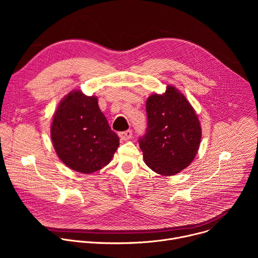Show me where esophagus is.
<instances>
[{"label":"esophagus","instance_id":"esophagus-1","mask_svg":"<svg viewBox=\"0 0 258 258\" xmlns=\"http://www.w3.org/2000/svg\"><path fill=\"white\" fill-rule=\"evenodd\" d=\"M132 136H133V132H132L131 130H127V131H125V132L119 133V138H120L121 140H123V141L130 140V139L132 138Z\"/></svg>","mask_w":258,"mask_h":258}]
</instances>
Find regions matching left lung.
<instances>
[{"label":"left lung","instance_id":"1","mask_svg":"<svg viewBox=\"0 0 258 258\" xmlns=\"http://www.w3.org/2000/svg\"><path fill=\"white\" fill-rule=\"evenodd\" d=\"M146 111V134L139 139L145 163L162 175L178 173L199 149L202 132L195 110L177 89L167 86L164 94L147 99Z\"/></svg>","mask_w":258,"mask_h":258}]
</instances>
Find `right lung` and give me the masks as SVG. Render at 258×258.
<instances>
[{
    "mask_svg": "<svg viewBox=\"0 0 258 258\" xmlns=\"http://www.w3.org/2000/svg\"><path fill=\"white\" fill-rule=\"evenodd\" d=\"M51 139L61 161L82 173H92L111 161L119 146L98 98L73 90L65 96L53 117Z\"/></svg>",
    "mask_w": 258,
    "mask_h": 258,
    "instance_id": "add662e5",
    "label": "right lung"
}]
</instances>
